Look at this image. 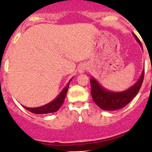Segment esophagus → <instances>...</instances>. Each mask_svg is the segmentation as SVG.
Here are the masks:
<instances>
[{"label": "esophagus", "mask_w": 152, "mask_h": 152, "mask_svg": "<svg viewBox=\"0 0 152 152\" xmlns=\"http://www.w3.org/2000/svg\"><path fill=\"white\" fill-rule=\"evenodd\" d=\"M87 68H88V66H87L86 64H80V66L78 67V69H77V70H78L79 73L81 74V73H84L86 70H87Z\"/></svg>", "instance_id": "1"}]
</instances>
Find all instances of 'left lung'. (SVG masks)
I'll return each instance as SVG.
<instances>
[{
	"instance_id": "obj_1",
	"label": "left lung",
	"mask_w": 152,
	"mask_h": 152,
	"mask_svg": "<svg viewBox=\"0 0 152 152\" xmlns=\"http://www.w3.org/2000/svg\"><path fill=\"white\" fill-rule=\"evenodd\" d=\"M132 34L141 47H142L139 38L134 33ZM144 72L145 70H143L140 77L134 85L121 92H113L108 91L100 84L94 77H92L90 79V82L91 85L93 100L100 109L104 110H116L123 108L132 100L140 90L144 79Z\"/></svg>"
}]
</instances>
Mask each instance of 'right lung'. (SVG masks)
Here are the masks:
<instances>
[{"instance_id": "right-lung-1", "label": "right lung", "mask_w": 152, "mask_h": 152, "mask_svg": "<svg viewBox=\"0 0 152 152\" xmlns=\"http://www.w3.org/2000/svg\"><path fill=\"white\" fill-rule=\"evenodd\" d=\"M72 79L69 80V82L67 84L66 87L61 91V92L60 93L59 95H58L55 100H53L52 102H50V103H47L45 105L42 106V107H35V108H29V107H24V106H23V107L26 109V110H29V112L33 113L35 114H46L51 113L57 112V111L59 110L60 107H61L63 103H64V98H65L67 92H68L70 81L72 80Z\"/></svg>"}]
</instances>
